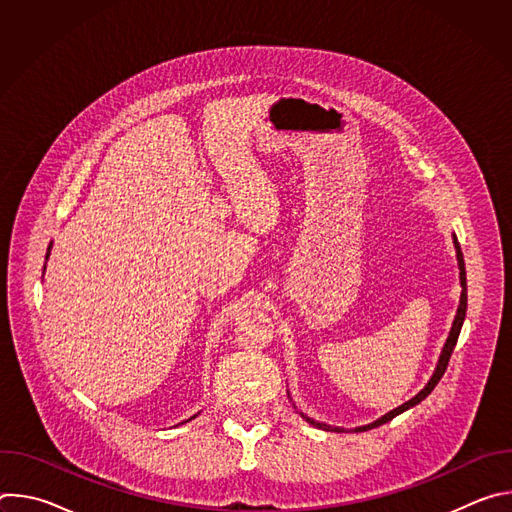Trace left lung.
<instances>
[{"label":"left lung","mask_w":512,"mask_h":512,"mask_svg":"<svg viewBox=\"0 0 512 512\" xmlns=\"http://www.w3.org/2000/svg\"><path fill=\"white\" fill-rule=\"evenodd\" d=\"M454 245H456V253H458V267H460V281H462V298H460V308H458V314H456V320H454V326H452V332H450V338H448V342H446V346H444V352H442V356H440V362H437V369H435V373H433V377H431V381L425 385V389L423 391H419L411 401H407V403H403L401 407H397V409H393L391 413H387L385 417H381V419H377L375 423H371V425H364V427H358L356 431H364V429H373V427H379V425H383V423H387V421H391L393 417H397L399 413H403V411H407L409 407H413V405H417V403H421L433 389H435V385L440 383V379L444 377V373H446V369H448V362H450V356H452V352H454V346H456V342H458V336H460V330H462V324H464V318H466V308H468V287H466V267H464V255H462V249H460V243H458V239L454 237ZM302 417H306V415H302ZM306 421L308 423H312V425H318V427H328V425H322V423H316L314 419H310V417H306ZM336 431H344V429H340V427H336Z\"/></svg>","instance_id":"obj_1"}]
</instances>
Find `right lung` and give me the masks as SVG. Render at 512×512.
I'll return each mask as SVG.
<instances>
[{"instance_id": "right-lung-1", "label": "right lung", "mask_w": 512, "mask_h": 512, "mask_svg": "<svg viewBox=\"0 0 512 512\" xmlns=\"http://www.w3.org/2000/svg\"><path fill=\"white\" fill-rule=\"evenodd\" d=\"M48 249H50V247H48ZM46 257H48V255H46ZM194 417H196V415H194ZM194 417H190V419H194ZM190 419H188V421H190Z\"/></svg>"}]
</instances>
